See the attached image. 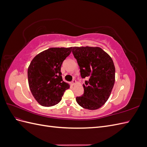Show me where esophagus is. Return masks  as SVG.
Returning a JSON list of instances; mask_svg holds the SVG:
<instances>
[{
  "mask_svg": "<svg viewBox=\"0 0 147 147\" xmlns=\"http://www.w3.org/2000/svg\"><path fill=\"white\" fill-rule=\"evenodd\" d=\"M77 84V81L75 80H74L72 82V85H75V84Z\"/></svg>",
  "mask_w": 147,
  "mask_h": 147,
  "instance_id": "obj_1",
  "label": "esophagus"
}]
</instances>
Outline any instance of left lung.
<instances>
[{
    "mask_svg": "<svg viewBox=\"0 0 147 147\" xmlns=\"http://www.w3.org/2000/svg\"><path fill=\"white\" fill-rule=\"evenodd\" d=\"M72 53L80 69L82 78H87L83 84L84 93L77 97L82 107L98 109L107 101L115 81L113 61L100 47H75Z\"/></svg>",
    "mask_w": 147,
    "mask_h": 147,
    "instance_id": "left-lung-1",
    "label": "left lung"
}]
</instances>
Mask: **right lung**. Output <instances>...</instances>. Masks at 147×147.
<instances>
[{
    "instance_id": "obj_1",
    "label": "right lung",
    "mask_w": 147,
    "mask_h": 147,
    "mask_svg": "<svg viewBox=\"0 0 147 147\" xmlns=\"http://www.w3.org/2000/svg\"><path fill=\"white\" fill-rule=\"evenodd\" d=\"M72 47L50 48L35 56L28 69V83L32 96L39 104L51 107L61 101L70 84L64 82L61 67Z\"/></svg>"
}]
</instances>
